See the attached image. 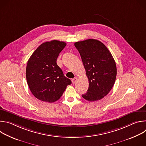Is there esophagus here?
Segmentation results:
<instances>
[{
    "mask_svg": "<svg viewBox=\"0 0 146 146\" xmlns=\"http://www.w3.org/2000/svg\"><path fill=\"white\" fill-rule=\"evenodd\" d=\"M72 81L73 82V84H74L77 81V77H74L72 80Z\"/></svg>",
    "mask_w": 146,
    "mask_h": 146,
    "instance_id": "1",
    "label": "esophagus"
}]
</instances>
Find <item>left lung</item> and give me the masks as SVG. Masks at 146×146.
Masks as SVG:
<instances>
[{
    "label": "left lung",
    "instance_id": "obj_1",
    "mask_svg": "<svg viewBox=\"0 0 146 146\" xmlns=\"http://www.w3.org/2000/svg\"><path fill=\"white\" fill-rule=\"evenodd\" d=\"M78 50L89 81L87 92L82 98L90 102L106 96L113 87L117 76L115 60L105 45L95 39L74 43Z\"/></svg>",
    "mask_w": 146,
    "mask_h": 146
}]
</instances>
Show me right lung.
<instances>
[{
	"mask_svg": "<svg viewBox=\"0 0 146 146\" xmlns=\"http://www.w3.org/2000/svg\"><path fill=\"white\" fill-rule=\"evenodd\" d=\"M64 41L52 40L39 46L29 58L26 77L32 94L38 99L52 103L58 100L66 87L72 84L56 64V59L65 46Z\"/></svg>",
	"mask_w": 146,
	"mask_h": 146,
	"instance_id": "obj_1",
	"label": "right lung"
}]
</instances>
